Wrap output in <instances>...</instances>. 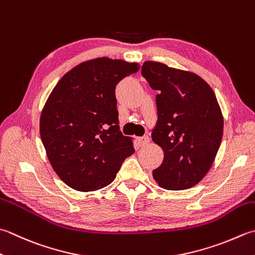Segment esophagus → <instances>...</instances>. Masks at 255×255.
Segmentation results:
<instances>
[{
	"label": "esophagus",
	"mask_w": 255,
	"mask_h": 255,
	"mask_svg": "<svg viewBox=\"0 0 255 255\" xmlns=\"http://www.w3.org/2000/svg\"><path fill=\"white\" fill-rule=\"evenodd\" d=\"M149 141H150V139H149L148 136H143V137L138 138V142L140 146H146L147 143H149Z\"/></svg>",
	"instance_id": "1"
}]
</instances>
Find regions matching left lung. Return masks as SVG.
Wrapping results in <instances>:
<instances>
[{"instance_id": "1", "label": "left lung", "mask_w": 255, "mask_h": 255, "mask_svg": "<svg viewBox=\"0 0 255 255\" xmlns=\"http://www.w3.org/2000/svg\"><path fill=\"white\" fill-rule=\"evenodd\" d=\"M141 75L158 92L151 138L164 157L152 177L167 190H186L202 180L217 156L223 133L220 106L212 88L193 73L144 62Z\"/></svg>"}]
</instances>
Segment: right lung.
I'll list each match as a JSON object with an SVG mask.
<instances>
[{"instance_id":"1","label":"right lung","mask_w":255,"mask_h":255,"mask_svg":"<svg viewBox=\"0 0 255 255\" xmlns=\"http://www.w3.org/2000/svg\"><path fill=\"white\" fill-rule=\"evenodd\" d=\"M137 63L107 57L75 66L54 87L39 119V132L54 171L77 191L114 181L134 152L119 130L116 85L136 73Z\"/></svg>"}]
</instances>
